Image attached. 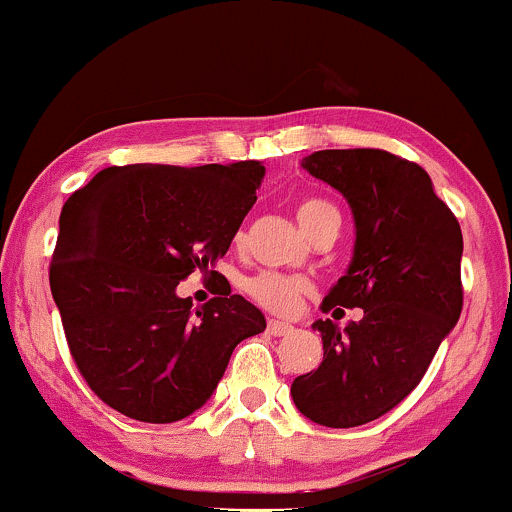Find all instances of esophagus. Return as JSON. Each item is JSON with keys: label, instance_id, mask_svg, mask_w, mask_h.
Returning <instances> with one entry per match:
<instances>
[{"label": "esophagus", "instance_id": "esophagus-1", "mask_svg": "<svg viewBox=\"0 0 512 512\" xmlns=\"http://www.w3.org/2000/svg\"><path fill=\"white\" fill-rule=\"evenodd\" d=\"M267 330L272 337H286V334L293 332V325L291 322H281V320H269Z\"/></svg>", "mask_w": 512, "mask_h": 512}]
</instances>
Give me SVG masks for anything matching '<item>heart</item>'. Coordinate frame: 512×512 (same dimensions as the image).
I'll return each instance as SVG.
<instances>
[{
  "mask_svg": "<svg viewBox=\"0 0 512 512\" xmlns=\"http://www.w3.org/2000/svg\"><path fill=\"white\" fill-rule=\"evenodd\" d=\"M296 216L308 236L327 219H339L337 209L330 202H325V199H303L296 207ZM245 291L262 308L274 310V313H293L298 308V303H301L303 293H308V281L279 272H260L248 279Z\"/></svg>",
  "mask_w": 512,
  "mask_h": 512,
  "instance_id": "obj_1",
  "label": "heart"
}]
</instances>
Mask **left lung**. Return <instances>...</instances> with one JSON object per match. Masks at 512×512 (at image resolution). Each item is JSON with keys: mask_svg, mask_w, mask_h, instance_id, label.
<instances>
[{"mask_svg": "<svg viewBox=\"0 0 512 512\" xmlns=\"http://www.w3.org/2000/svg\"><path fill=\"white\" fill-rule=\"evenodd\" d=\"M303 168L339 190L356 223L349 269L322 301L363 308L344 330L317 320L322 363L298 375V411L327 428H354L395 409L421 383L462 313V231L428 173L383 149H327ZM337 313V311H334Z\"/></svg>", "mask_w": 512, "mask_h": 512, "instance_id": "obj_1", "label": "left lung"}]
</instances>
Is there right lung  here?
I'll list each match as a JSON object with an SVG mask.
<instances>
[{"label": "right lung", "instance_id": "right-lung-1", "mask_svg": "<svg viewBox=\"0 0 512 512\" xmlns=\"http://www.w3.org/2000/svg\"><path fill=\"white\" fill-rule=\"evenodd\" d=\"M264 178L260 161L101 170L64 202L50 291L84 380L129 419L173 424L202 404L233 349L264 332L231 286L202 308L175 289L231 248Z\"/></svg>", "mask_w": 512, "mask_h": 512}]
</instances>
